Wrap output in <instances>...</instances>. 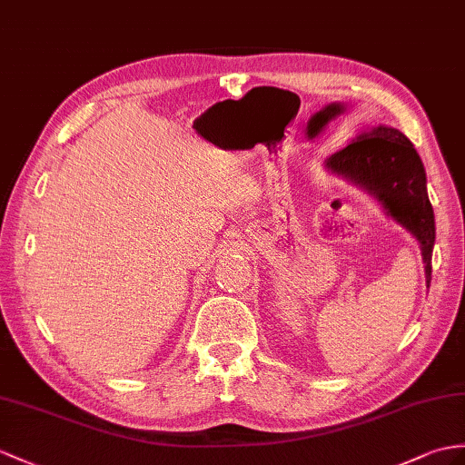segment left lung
Segmentation results:
<instances>
[{"label":"left lung","mask_w":465,"mask_h":465,"mask_svg":"<svg viewBox=\"0 0 465 465\" xmlns=\"http://www.w3.org/2000/svg\"><path fill=\"white\" fill-rule=\"evenodd\" d=\"M323 167L327 173L367 191L387 217L414 236L420 244L426 284H430L436 241L434 211L426 191L424 163L412 142L401 130L379 124L327 157Z\"/></svg>","instance_id":"obj_1"}]
</instances>
